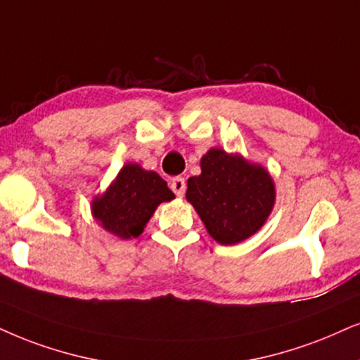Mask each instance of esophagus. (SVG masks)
Listing matches in <instances>:
<instances>
[{
  "instance_id": "1",
  "label": "esophagus",
  "mask_w": 360,
  "mask_h": 360,
  "mask_svg": "<svg viewBox=\"0 0 360 360\" xmlns=\"http://www.w3.org/2000/svg\"><path fill=\"white\" fill-rule=\"evenodd\" d=\"M171 189H172V193L177 195V198H183L184 193H186V181H184V177H181V176L174 177V179L171 181Z\"/></svg>"
}]
</instances>
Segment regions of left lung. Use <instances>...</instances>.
<instances>
[{
    "mask_svg": "<svg viewBox=\"0 0 360 360\" xmlns=\"http://www.w3.org/2000/svg\"><path fill=\"white\" fill-rule=\"evenodd\" d=\"M188 201L217 243L231 245L261 229L274 206V183L266 169L243 158L211 149L201 174L188 179Z\"/></svg>",
    "mask_w": 360,
    "mask_h": 360,
    "instance_id": "8db88e82",
    "label": "left lung"
}]
</instances>
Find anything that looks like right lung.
Listing matches in <instances>:
<instances>
[{
    "mask_svg": "<svg viewBox=\"0 0 360 360\" xmlns=\"http://www.w3.org/2000/svg\"><path fill=\"white\" fill-rule=\"evenodd\" d=\"M172 198V191L156 172L126 165L106 194L94 199L93 214L117 238H138L159 204Z\"/></svg>",
    "mask_w": 360,
    "mask_h": 360,
    "instance_id": "obj_1",
    "label": "right lung"
}]
</instances>
